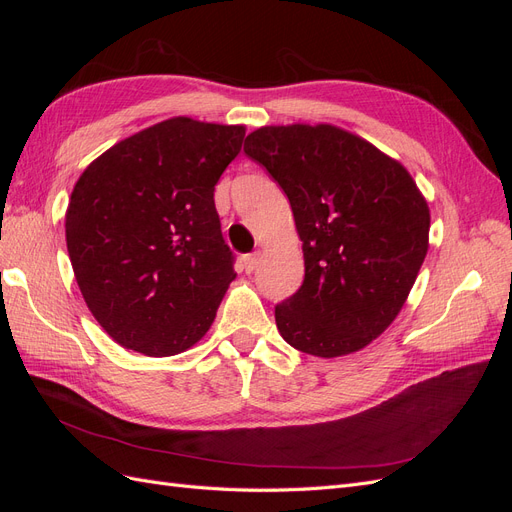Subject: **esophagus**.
<instances>
[{
	"mask_svg": "<svg viewBox=\"0 0 512 512\" xmlns=\"http://www.w3.org/2000/svg\"><path fill=\"white\" fill-rule=\"evenodd\" d=\"M258 262H260V252L243 256V269H245V273H252L258 267Z\"/></svg>",
	"mask_w": 512,
	"mask_h": 512,
	"instance_id": "obj_1",
	"label": "esophagus"
}]
</instances>
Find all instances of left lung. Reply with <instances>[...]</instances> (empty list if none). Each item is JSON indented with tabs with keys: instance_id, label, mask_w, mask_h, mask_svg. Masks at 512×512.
Here are the masks:
<instances>
[{
	"instance_id": "1",
	"label": "left lung",
	"mask_w": 512,
	"mask_h": 512,
	"mask_svg": "<svg viewBox=\"0 0 512 512\" xmlns=\"http://www.w3.org/2000/svg\"><path fill=\"white\" fill-rule=\"evenodd\" d=\"M243 151L284 190L303 241V284L275 305L277 329L324 359L361 350L395 320L423 265L425 198L399 162L324 123L260 128Z\"/></svg>"
}]
</instances>
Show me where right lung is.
Returning a JSON list of instances; mask_svg holds the SVG:
<instances>
[{
    "label": "right lung",
    "instance_id": "1",
    "mask_svg": "<svg viewBox=\"0 0 512 512\" xmlns=\"http://www.w3.org/2000/svg\"><path fill=\"white\" fill-rule=\"evenodd\" d=\"M243 126L166 119L117 143L76 181L66 241L76 282L123 348L173 356L203 337L235 280L215 183Z\"/></svg>",
    "mask_w": 512,
    "mask_h": 512
}]
</instances>
